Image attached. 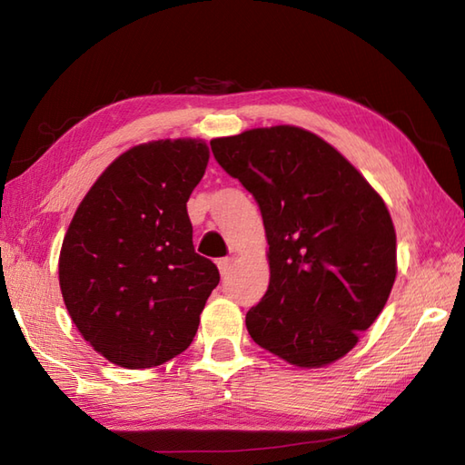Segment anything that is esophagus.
<instances>
[{"label": "esophagus", "instance_id": "esophagus-1", "mask_svg": "<svg viewBox=\"0 0 465 465\" xmlns=\"http://www.w3.org/2000/svg\"><path fill=\"white\" fill-rule=\"evenodd\" d=\"M217 266H219L221 276H223V278H226V274H229V272H231V266H232V258H221L219 262H217Z\"/></svg>", "mask_w": 465, "mask_h": 465}]
</instances>
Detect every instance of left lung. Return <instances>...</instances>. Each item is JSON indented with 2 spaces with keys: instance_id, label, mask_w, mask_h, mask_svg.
I'll return each mask as SVG.
<instances>
[{
  "instance_id": "obj_1",
  "label": "left lung",
  "mask_w": 465,
  "mask_h": 465,
  "mask_svg": "<svg viewBox=\"0 0 465 465\" xmlns=\"http://www.w3.org/2000/svg\"><path fill=\"white\" fill-rule=\"evenodd\" d=\"M252 193L268 239L270 284L246 313L254 343L296 367L341 359L379 318L396 278V234L367 179L296 126L211 142Z\"/></svg>"
}]
</instances>
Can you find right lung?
Masks as SVG:
<instances>
[{
	"mask_svg": "<svg viewBox=\"0 0 465 465\" xmlns=\"http://www.w3.org/2000/svg\"><path fill=\"white\" fill-rule=\"evenodd\" d=\"M201 140L135 145L78 205L59 258L63 300L110 363L150 369L193 341L219 270L193 248L187 201L205 175Z\"/></svg>",
	"mask_w": 465,
	"mask_h": 465,
	"instance_id": "obj_1",
	"label": "right lung"
}]
</instances>
